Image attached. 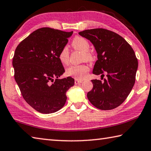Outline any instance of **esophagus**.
Masks as SVG:
<instances>
[{"mask_svg": "<svg viewBox=\"0 0 151 151\" xmlns=\"http://www.w3.org/2000/svg\"><path fill=\"white\" fill-rule=\"evenodd\" d=\"M83 80H75V84L77 85V84H80L81 83H82Z\"/></svg>", "mask_w": 151, "mask_h": 151, "instance_id": "esophagus-1", "label": "esophagus"}]
</instances>
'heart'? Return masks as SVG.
<instances>
[{"label": "heart", "mask_w": 151, "mask_h": 151, "mask_svg": "<svg viewBox=\"0 0 151 151\" xmlns=\"http://www.w3.org/2000/svg\"><path fill=\"white\" fill-rule=\"evenodd\" d=\"M73 47L76 50H80L83 52V58L87 61H91L93 57L91 53L89 52L90 45L89 42L81 37H76L72 42ZM69 52L67 47H63L60 50L58 54V59L62 64H66L69 62ZM89 71L88 66L86 65H71L65 70V74L68 76H71L76 79L81 80L86 77V74Z\"/></svg>", "instance_id": "obj_1"}]
</instances>
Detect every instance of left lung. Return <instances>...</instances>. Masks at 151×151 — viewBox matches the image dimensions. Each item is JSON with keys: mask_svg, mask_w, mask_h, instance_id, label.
I'll list each match as a JSON object with an SVG mask.
<instances>
[{"mask_svg": "<svg viewBox=\"0 0 151 151\" xmlns=\"http://www.w3.org/2000/svg\"><path fill=\"white\" fill-rule=\"evenodd\" d=\"M79 34L90 40L97 53L93 73L107 76L104 82L91 80L89 101L101 110L115 109L127 99L135 82L138 60L134 50L123 37L107 29L86 30Z\"/></svg>", "mask_w": 151, "mask_h": 151, "instance_id": "obj_1", "label": "left lung"}]
</instances>
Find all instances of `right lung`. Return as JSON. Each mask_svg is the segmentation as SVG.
I'll return each instance as SVG.
<instances>
[{
	"instance_id": "right-lung-1",
	"label": "right lung",
	"mask_w": 151,
	"mask_h": 151,
	"mask_svg": "<svg viewBox=\"0 0 151 151\" xmlns=\"http://www.w3.org/2000/svg\"><path fill=\"white\" fill-rule=\"evenodd\" d=\"M73 31L50 28L34 31L18 45L12 60L14 79L27 104L44 114L54 113L66 102V91L74 85L58 59Z\"/></svg>"
}]
</instances>
